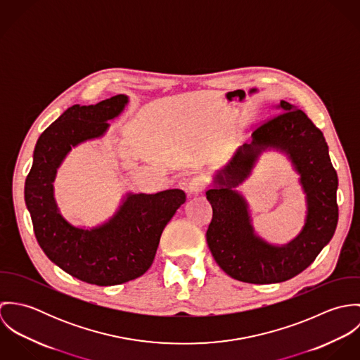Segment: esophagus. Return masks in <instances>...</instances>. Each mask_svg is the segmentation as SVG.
Listing matches in <instances>:
<instances>
[{
  "label": "esophagus",
  "instance_id": "34e87169",
  "mask_svg": "<svg viewBox=\"0 0 360 360\" xmlns=\"http://www.w3.org/2000/svg\"><path fill=\"white\" fill-rule=\"evenodd\" d=\"M207 186V180H206L204 176H197L194 177L190 184H188V191L191 194H201Z\"/></svg>",
  "mask_w": 360,
  "mask_h": 360
}]
</instances>
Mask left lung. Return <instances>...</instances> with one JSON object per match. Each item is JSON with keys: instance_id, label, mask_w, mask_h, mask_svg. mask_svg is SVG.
Instances as JSON below:
<instances>
[{"instance_id": "left-lung-1", "label": "left lung", "mask_w": 360, "mask_h": 360, "mask_svg": "<svg viewBox=\"0 0 360 360\" xmlns=\"http://www.w3.org/2000/svg\"><path fill=\"white\" fill-rule=\"evenodd\" d=\"M278 109L254 131L252 143L238 148L219 172L221 187L206 193L213 210L206 231L207 247L224 273L251 284L281 283L304 271L328 244L338 223V177L323 133L300 108L281 101ZM266 146L289 154L307 193L306 227L284 248L270 246L255 236L246 205L233 191L249 175L257 153Z\"/></svg>"}]
</instances>
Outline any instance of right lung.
<instances>
[{
  "label": "right lung",
  "instance_id": "1",
  "mask_svg": "<svg viewBox=\"0 0 360 360\" xmlns=\"http://www.w3.org/2000/svg\"><path fill=\"white\" fill-rule=\"evenodd\" d=\"M127 103L123 94L89 106L68 108L39 137L25 183V201L39 245L68 274L96 285H116L143 276L153 264L163 229L186 202L181 190L129 194L101 227L70 226L58 212L52 181L72 147L103 136L108 120Z\"/></svg>",
  "mask_w": 360,
  "mask_h": 360
}]
</instances>
